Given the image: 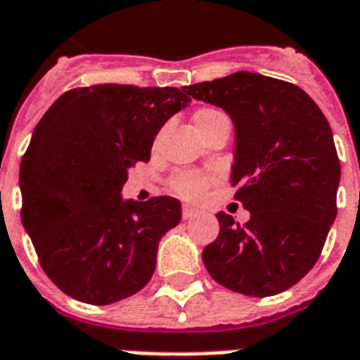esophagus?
<instances>
[{
    "label": "esophagus",
    "instance_id": "obj_1",
    "mask_svg": "<svg viewBox=\"0 0 360 360\" xmlns=\"http://www.w3.org/2000/svg\"><path fill=\"white\" fill-rule=\"evenodd\" d=\"M197 214H199V212L195 210V208H191V206H184V208H182V218H184V219L195 218Z\"/></svg>",
    "mask_w": 360,
    "mask_h": 360
}]
</instances>
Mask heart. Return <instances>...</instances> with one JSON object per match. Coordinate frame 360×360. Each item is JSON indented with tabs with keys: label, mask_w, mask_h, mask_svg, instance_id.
<instances>
[{
	"label": "heart",
	"mask_w": 360,
	"mask_h": 360,
	"mask_svg": "<svg viewBox=\"0 0 360 360\" xmlns=\"http://www.w3.org/2000/svg\"><path fill=\"white\" fill-rule=\"evenodd\" d=\"M219 120H227V116L216 107H202L193 114V122L195 125H197V129H199L200 135H202L208 127H212V125L216 124V122H219ZM206 186H208V176L193 171L178 172V174H174V176L169 180V188H171L172 193L186 200L200 199V197L205 195Z\"/></svg>",
	"instance_id": "b5f03b06"
}]
</instances>
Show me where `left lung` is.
Returning a JSON list of instances; mask_svg holds the SVG:
<instances>
[{
	"label": "left lung",
	"instance_id": "obj_1",
	"mask_svg": "<svg viewBox=\"0 0 360 360\" xmlns=\"http://www.w3.org/2000/svg\"><path fill=\"white\" fill-rule=\"evenodd\" d=\"M184 91L233 120L231 184L250 210L244 225L216 214L219 235L202 250V263L231 291L281 293L317 263L336 218L340 160L330 125L299 86L257 73L238 71Z\"/></svg>",
	"mask_w": 360,
	"mask_h": 360
}]
</instances>
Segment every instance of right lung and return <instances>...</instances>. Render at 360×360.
<instances>
[{
    "instance_id": "obj_1",
    "label": "right lung",
    "mask_w": 360,
    "mask_h": 360,
    "mask_svg": "<svg viewBox=\"0 0 360 360\" xmlns=\"http://www.w3.org/2000/svg\"><path fill=\"white\" fill-rule=\"evenodd\" d=\"M178 88L96 84L65 91L44 112L20 163L22 224L61 291L112 304L146 285L174 197L122 200L127 171L148 163L161 125L188 107Z\"/></svg>"
}]
</instances>
